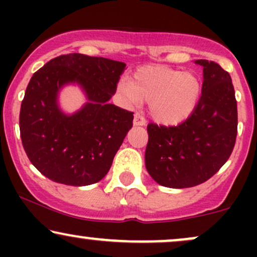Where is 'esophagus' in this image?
I'll use <instances>...</instances> for the list:
<instances>
[{"mask_svg": "<svg viewBox=\"0 0 257 257\" xmlns=\"http://www.w3.org/2000/svg\"><path fill=\"white\" fill-rule=\"evenodd\" d=\"M146 120L145 117L143 116L141 113H135L134 116V125H145Z\"/></svg>", "mask_w": 257, "mask_h": 257, "instance_id": "obj_1", "label": "esophagus"}]
</instances>
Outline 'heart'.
<instances>
[{
    "label": "heart",
    "instance_id": "1",
    "mask_svg": "<svg viewBox=\"0 0 257 257\" xmlns=\"http://www.w3.org/2000/svg\"><path fill=\"white\" fill-rule=\"evenodd\" d=\"M118 91L133 104L150 102L152 118L173 125L193 112L200 95V81L193 73L145 65L134 72L131 82H120Z\"/></svg>",
    "mask_w": 257,
    "mask_h": 257
}]
</instances>
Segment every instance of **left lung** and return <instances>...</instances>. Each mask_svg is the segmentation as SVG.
I'll list each match as a JSON object with an SVG mask.
<instances>
[{
  "label": "left lung",
  "mask_w": 257,
  "mask_h": 257,
  "mask_svg": "<svg viewBox=\"0 0 257 257\" xmlns=\"http://www.w3.org/2000/svg\"><path fill=\"white\" fill-rule=\"evenodd\" d=\"M202 94L188 118L178 125L149 123L146 169L159 185L193 187L215 175L234 149L238 112L229 73L214 61L199 59Z\"/></svg>",
  "instance_id": "left-lung-1"
}]
</instances>
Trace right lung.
Segmentation results:
<instances>
[{
	"mask_svg": "<svg viewBox=\"0 0 257 257\" xmlns=\"http://www.w3.org/2000/svg\"><path fill=\"white\" fill-rule=\"evenodd\" d=\"M124 67L120 61L70 53L32 75L20 107V138L30 162L46 178L87 186L108 173L134 119V112L108 104ZM70 81L82 85L90 102L66 116L56 95Z\"/></svg>",
	"mask_w": 257,
	"mask_h": 257,
	"instance_id": "add662e5",
	"label": "right lung"
}]
</instances>
